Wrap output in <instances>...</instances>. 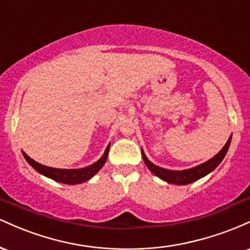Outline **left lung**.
I'll return each instance as SVG.
<instances>
[{
    "label": "left lung",
    "mask_w": 250,
    "mask_h": 250,
    "mask_svg": "<svg viewBox=\"0 0 250 250\" xmlns=\"http://www.w3.org/2000/svg\"><path fill=\"white\" fill-rule=\"evenodd\" d=\"M230 141H231V136L229 137L228 141H227V143L223 146V148L221 149L219 153L215 155L214 157H211L210 160H208L207 162L196 166V167L185 169V170H170V169L159 167V166L154 165L153 162L149 161L147 156H146L145 151L141 149L142 159L149 170H150L155 176L160 177L161 180L166 181V182L168 183H171V185L186 186V185H189V183L195 182V181L202 179V177H205L206 175L211 173V171H213L221 162H222V160L225 159L227 151H228L229 149V146H230Z\"/></svg>",
    "instance_id": "1"
}]
</instances>
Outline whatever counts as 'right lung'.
<instances>
[{
    "mask_svg": "<svg viewBox=\"0 0 250 250\" xmlns=\"http://www.w3.org/2000/svg\"><path fill=\"white\" fill-rule=\"evenodd\" d=\"M109 148H110V143L105 148L104 153L101 156V159L97 160L95 163L88 166L84 168H79V169H60V168H51L47 167V166H43L41 163L34 161L33 159H30L24 151H22L24 159L27 160V162L33 167L37 173L44 175V176L49 177V179L57 181V182L65 183V185H79V183L87 182L88 180H90L91 177L95 175L97 171L104 166L105 161H107Z\"/></svg>",
    "mask_w": 250,
    "mask_h": 250,
    "instance_id": "1",
    "label": "right lung"
}]
</instances>
